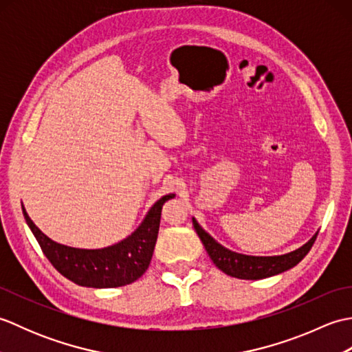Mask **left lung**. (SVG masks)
<instances>
[{
	"mask_svg": "<svg viewBox=\"0 0 352 352\" xmlns=\"http://www.w3.org/2000/svg\"><path fill=\"white\" fill-rule=\"evenodd\" d=\"M192 222L193 228H195L197 234L199 236L201 242H203L207 254L210 256L216 267L221 269L223 274L241 280L267 278V276L281 274L284 271H287V269L296 266L305 256H307V252L310 251L318 237L316 233L307 243H304L301 248L283 254V256L256 257L245 256V254H239L227 250L226 246H222L221 243L216 242L210 234L206 233L195 218H192Z\"/></svg>",
	"mask_w": 352,
	"mask_h": 352,
	"instance_id": "8db88e82",
	"label": "left lung"
}]
</instances>
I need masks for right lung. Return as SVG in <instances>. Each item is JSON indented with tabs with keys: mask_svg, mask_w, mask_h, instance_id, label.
Wrapping results in <instances>:
<instances>
[{
	"mask_svg": "<svg viewBox=\"0 0 352 352\" xmlns=\"http://www.w3.org/2000/svg\"><path fill=\"white\" fill-rule=\"evenodd\" d=\"M174 197V193L162 197L149 208L145 219L129 237L101 250L72 248L51 241L30 219L24 206L22 213L45 257L63 276L85 287H121L136 281L145 274L159 234L162 207Z\"/></svg>",
	"mask_w": 352,
	"mask_h": 352,
	"instance_id": "add662e5",
	"label": "right lung"
}]
</instances>
